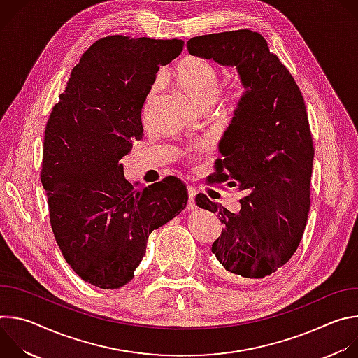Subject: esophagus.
Returning a JSON list of instances; mask_svg holds the SVG:
<instances>
[{
	"instance_id": "esophagus-1",
	"label": "esophagus",
	"mask_w": 358,
	"mask_h": 358,
	"mask_svg": "<svg viewBox=\"0 0 358 358\" xmlns=\"http://www.w3.org/2000/svg\"><path fill=\"white\" fill-rule=\"evenodd\" d=\"M196 189L192 187V185H189L188 187V208L189 210H195L196 208V203H195V195H196Z\"/></svg>"
}]
</instances>
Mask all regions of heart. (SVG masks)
Returning <instances> with one entry per match:
<instances>
[{
  "label": "heart",
  "instance_id": "obj_1",
  "mask_svg": "<svg viewBox=\"0 0 358 358\" xmlns=\"http://www.w3.org/2000/svg\"><path fill=\"white\" fill-rule=\"evenodd\" d=\"M174 80L198 109L213 106L221 89L218 69L199 57L184 58L177 65Z\"/></svg>",
  "mask_w": 358,
  "mask_h": 358
}]
</instances>
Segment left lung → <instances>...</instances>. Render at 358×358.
<instances>
[{
    "label": "left lung",
    "instance_id": "obj_1",
    "mask_svg": "<svg viewBox=\"0 0 358 358\" xmlns=\"http://www.w3.org/2000/svg\"><path fill=\"white\" fill-rule=\"evenodd\" d=\"M188 52L235 66L245 92L220 141L222 159L210 182L249 194L238 214L198 194L199 208L218 213L224 228L213 253L243 282L282 268L296 252L310 210L313 140L299 86L266 39L249 29L194 36Z\"/></svg>",
    "mask_w": 358,
    "mask_h": 358
}]
</instances>
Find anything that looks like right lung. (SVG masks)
I'll list each match as a JSON object with an SVG mask.
<instances>
[{"label":"right lung","instance_id":"right-lung-1","mask_svg":"<svg viewBox=\"0 0 358 358\" xmlns=\"http://www.w3.org/2000/svg\"><path fill=\"white\" fill-rule=\"evenodd\" d=\"M182 46L123 35L96 41L46 123L41 182L50 227L68 265L100 289L129 283L148 235L187 206L177 177L136 188L120 163L143 138L141 109L156 73Z\"/></svg>","mask_w":358,"mask_h":358}]
</instances>
